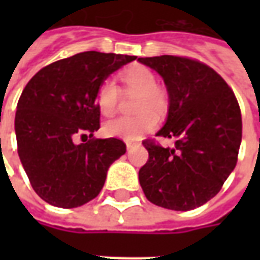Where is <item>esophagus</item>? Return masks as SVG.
<instances>
[{"label": "esophagus", "instance_id": "esophagus-1", "mask_svg": "<svg viewBox=\"0 0 260 260\" xmlns=\"http://www.w3.org/2000/svg\"><path fill=\"white\" fill-rule=\"evenodd\" d=\"M125 145H126V149H128V150H131L132 147L139 146V142H129V141H126V142H125Z\"/></svg>", "mask_w": 260, "mask_h": 260}]
</instances>
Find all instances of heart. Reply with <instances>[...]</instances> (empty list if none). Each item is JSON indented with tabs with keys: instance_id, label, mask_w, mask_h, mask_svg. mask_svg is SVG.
Here are the masks:
<instances>
[{
	"instance_id": "heart-1",
	"label": "heart",
	"mask_w": 260,
	"mask_h": 260,
	"mask_svg": "<svg viewBox=\"0 0 260 260\" xmlns=\"http://www.w3.org/2000/svg\"><path fill=\"white\" fill-rule=\"evenodd\" d=\"M126 93H138L134 117H118L104 125L106 135L136 142L157 128L158 118L169 108V99L161 87L154 85L156 76L143 65H134L121 72ZM121 90L113 79L103 80L96 94L97 107L104 117H110L118 107Z\"/></svg>"
}]
</instances>
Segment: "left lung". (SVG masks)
Returning <instances> with one entry per match:
<instances>
[{
  "instance_id": "obj_1",
  "label": "left lung",
  "mask_w": 260,
  "mask_h": 260,
  "mask_svg": "<svg viewBox=\"0 0 260 260\" xmlns=\"http://www.w3.org/2000/svg\"><path fill=\"white\" fill-rule=\"evenodd\" d=\"M138 61L163 78L169 114L156 135L175 141L174 147L143 142L149 160L139 170L142 189L157 206L196 209L217 195L235 169L242 138L238 102L225 80L196 59L160 55Z\"/></svg>"
}]
</instances>
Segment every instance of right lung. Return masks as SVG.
<instances>
[{
  "label": "right lung",
  "instance_id": "1",
  "mask_svg": "<svg viewBox=\"0 0 260 260\" xmlns=\"http://www.w3.org/2000/svg\"><path fill=\"white\" fill-rule=\"evenodd\" d=\"M134 55L85 51L40 69L20 94L15 134L18 154L37 195L72 209L94 199L108 167L126 146L115 138L96 139L100 128L99 86ZM85 139L76 145L73 139Z\"/></svg>",
  "mask_w": 260,
  "mask_h": 260
}]
</instances>
